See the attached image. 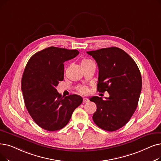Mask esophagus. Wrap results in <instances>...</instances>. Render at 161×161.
<instances>
[{"label":"esophagus","mask_w":161,"mask_h":161,"mask_svg":"<svg viewBox=\"0 0 161 161\" xmlns=\"http://www.w3.org/2000/svg\"><path fill=\"white\" fill-rule=\"evenodd\" d=\"M89 101V99L87 98H83V103H88Z\"/></svg>","instance_id":"1"}]
</instances>
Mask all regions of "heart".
I'll return each mask as SVG.
<instances>
[{
  "label": "heart",
  "instance_id": "obj_1",
  "mask_svg": "<svg viewBox=\"0 0 161 161\" xmlns=\"http://www.w3.org/2000/svg\"><path fill=\"white\" fill-rule=\"evenodd\" d=\"M92 62V60H91L90 59H87V58H84L81 60V66L85 65L86 64L89 63V62ZM77 89H78V91L80 93H81L82 94H86L88 92V89L86 86H79V87H78V88H77Z\"/></svg>",
  "mask_w": 161,
  "mask_h": 161
}]
</instances>
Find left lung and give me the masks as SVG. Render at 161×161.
<instances>
[{"label":"left lung","mask_w":161,"mask_h":161,"mask_svg":"<svg viewBox=\"0 0 161 161\" xmlns=\"http://www.w3.org/2000/svg\"><path fill=\"white\" fill-rule=\"evenodd\" d=\"M87 53L99 68L97 91L110 95L105 100L97 96L90 98L97 105L93 120L103 130L116 131L127 124L137 107L142 87L140 71L130 56L118 47Z\"/></svg>","instance_id":"obj_1"}]
</instances>
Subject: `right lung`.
<instances>
[{
	"label": "right lung",
	"instance_id": "obj_1",
	"mask_svg": "<svg viewBox=\"0 0 161 161\" xmlns=\"http://www.w3.org/2000/svg\"><path fill=\"white\" fill-rule=\"evenodd\" d=\"M77 50L50 47L34 54L22 78L26 108L39 126L47 131L63 128L83 101L78 95L62 97L56 87L64 80V62L75 58Z\"/></svg>",
	"mask_w": 161,
	"mask_h": 161
}]
</instances>
